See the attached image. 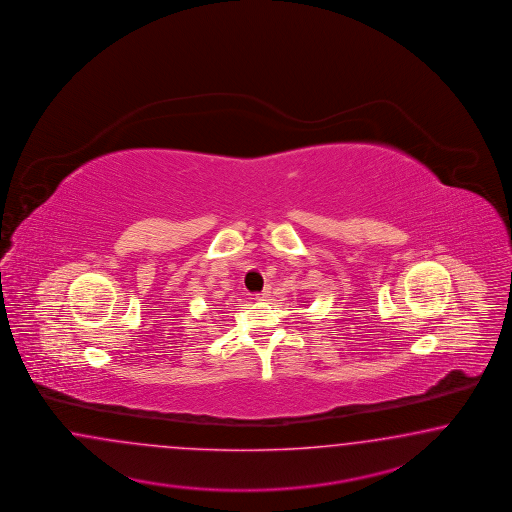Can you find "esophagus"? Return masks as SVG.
Instances as JSON below:
<instances>
[{"label": "esophagus", "mask_w": 512, "mask_h": 512, "mask_svg": "<svg viewBox=\"0 0 512 512\" xmlns=\"http://www.w3.org/2000/svg\"><path fill=\"white\" fill-rule=\"evenodd\" d=\"M268 295H270V285H266V287H264V291L257 293L255 298H257V300H264V298H268Z\"/></svg>", "instance_id": "1"}]
</instances>
